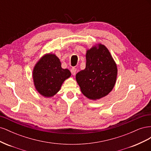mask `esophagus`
I'll use <instances>...</instances> for the list:
<instances>
[{"label": "esophagus", "mask_w": 151, "mask_h": 151, "mask_svg": "<svg viewBox=\"0 0 151 151\" xmlns=\"http://www.w3.org/2000/svg\"><path fill=\"white\" fill-rule=\"evenodd\" d=\"M70 72H71V74L73 75V76H74V75H76V68H74V67H72L71 69H70Z\"/></svg>", "instance_id": "1"}]
</instances>
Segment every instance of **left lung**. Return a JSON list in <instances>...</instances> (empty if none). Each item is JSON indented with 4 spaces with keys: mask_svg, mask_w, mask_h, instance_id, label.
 <instances>
[{
    "mask_svg": "<svg viewBox=\"0 0 151 151\" xmlns=\"http://www.w3.org/2000/svg\"><path fill=\"white\" fill-rule=\"evenodd\" d=\"M86 53V68L76 76L81 92L91 99L101 98L113 89L117 76L116 65L107 48L99 44Z\"/></svg>",
    "mask_w": 151,
    "mask_h": 151,
    "instance_id": "1",
    "label": "left lung"
}]
</instances>
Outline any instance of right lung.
Returning <instances> with one entry per match:
<instances>
[{
	"label": "right lung",
	"mask_w": 151,
	"mask_h": 151,
	"mask_svg": "<svg viewBox=\"0 0 151 151\" xmlns=\"http://www.w3.org/2000/svg\"><path fill=\"white\" fill-rule=\"evenodd\" d=\"M70 75L69 70L62 68L60 60L54 54L43 56L35 66L33 72L35 88L45 97L55 94Z\"/></svg>",
	"instance_id": "add662e5"
}]
</instances>
